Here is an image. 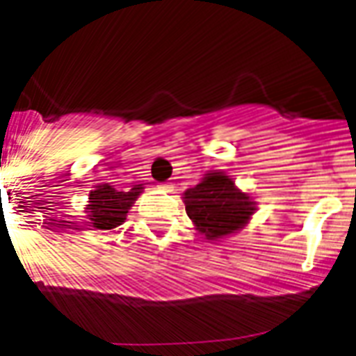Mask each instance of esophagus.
<instances>
[{
    "mask_svg": "<svg viewBox=\"0 0 356 356\" xmlns=\"http://www.w3.org/2000/svg\"><path fill=\"white\" fill-rule=\"evenodd\" d=\"M160 188H162V191H165V192H173V186L168 185V183H164V185H160Z\"/></svg>",
    "mask_w": 356,
    "mask_h": 356,
    "instance_id": "obj_1",
    "label": "esophagus"
}]
</instances>
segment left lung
I'll use <instances>...</instances> for the list:
<instances>
[{"label":"left lung","instance_id":"8db88e82","mask_svg":"<svg viewBox=\"0 0 356 356\" xmlns=\"http://www.w3.org/2000/svg\"><path fill=\"white\" fill-rule=\"evenodd\" d=\"M183 202L194 228L209 241L243 230L257 211L251 194L239 191L234 179L220 170L205 173L198 185L186 188Z\"/></svg>","mask_w":356,"mask_h":356}]
</instances>
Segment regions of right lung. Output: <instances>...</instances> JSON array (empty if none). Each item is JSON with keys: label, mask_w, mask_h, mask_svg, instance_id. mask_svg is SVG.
I'll list each match as a JSON object with an SVG mask.
<instances>
[{"label": "right lung", "mask_w": 356, "mask_h": 356, "mask_svg": "<svg viewBox=\"0 0 356 356\" xmlns=\"http://www.w3.org/2000/svg\"><path fill=\"white\" fill-rule=\"evenodd\" d=\"M143 188V185H136L126 192L115 188L111 183L94 186V191L88 194V204L84 207V213H88L86 218H90L92 228L113 230L122 225Z\"/></svg>", "instance_id": "right-lung-1"}]
</instances>
